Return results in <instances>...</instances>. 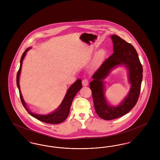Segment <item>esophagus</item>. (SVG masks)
I'll return each instance as SVG.
<instances>
[{
	"label": "esophagus",
	"instance_id": "esophagus-1",
	"mask_svg": "<svg viewBox=\"0 0 160 160\" xmlns=\"http://www.w3.org/2000/svg\"><path fill=\"white\" fill-rule=\"evenodd\" d=\"M82 83H83V85L84 86H87L88 84V79L87 78H84L82 82Z\"/></svg>",
	"mask_w": 160,
	"mask_h": 160
}]
</instances>
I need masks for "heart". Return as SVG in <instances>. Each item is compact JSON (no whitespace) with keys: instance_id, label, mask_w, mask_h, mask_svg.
Wrapping results in <instances>:
<instances>
[{"instance_id":"obj_1","label":"heart","mask_w":160,"mask_h":160,"mask_svg":"<svg viewBox=\"0 0 160 160\" xmlns=\"http://www.w3.org/2000/svg\"><path fill=\"white\" fill-rule=\"evenodd\" d=\"M103 54H104V53H103V52H101V53H100V56H103Z\"/></svg>"}]
</instances>
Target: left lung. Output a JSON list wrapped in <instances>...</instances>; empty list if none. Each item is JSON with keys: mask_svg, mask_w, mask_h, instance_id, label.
Segmentation results:
<instances>
[{"mask_svg": "<svg viewBox=\"0 0 160 160\" xmlns=\"http://www.w3.org/2000/svg\"><path fill=\"white\" fill-rule=\"evenodd\" d=\"M113 53L102 62L92 76L89 84L97 114L104 120H112L127 114L135 106L139 98L143 78V67L135 48L119 36L112 35ZM124 64L129 71L131 90L128 96L117 105H112L104 96L103 80L111 69Z\"/></svg>", "mask_w": 160, "mask_h": 160, "instance_id": "8db88e82", "label": "left lung"}]
</instances>
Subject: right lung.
Instances as JSON below:
<instances>
[{
	"label": "right lung",
	"mask_w": 160,
	"mask_h": 160,
	"mask_svg": "<svg viewBox=\"0 0 160 160\" xmlns=\"http://www.w3.org/2000/svg\"><path fill=\"white\" fill-rule=\"evenodd\" d=\"M30 48H26L22 54L20 60V68L17 74V84L19 90L20 97L23 107L32 116L35 118L40 121L52 124H57L63 122L68 116L70 107L74 98L75 97L77 93L82 88L81 80L80 78L78 79L74 83L72 84L70 86L66 95H65V97L62 99V101L60 105L57 107H54L53 108L50 107L46 108H38L28 106L24 102L22 95L21 93L19 85V77L22 67L23 59L26 52Z\"/></svg>",
	"instance_id": "right-lung-1"
}]
</instances>
